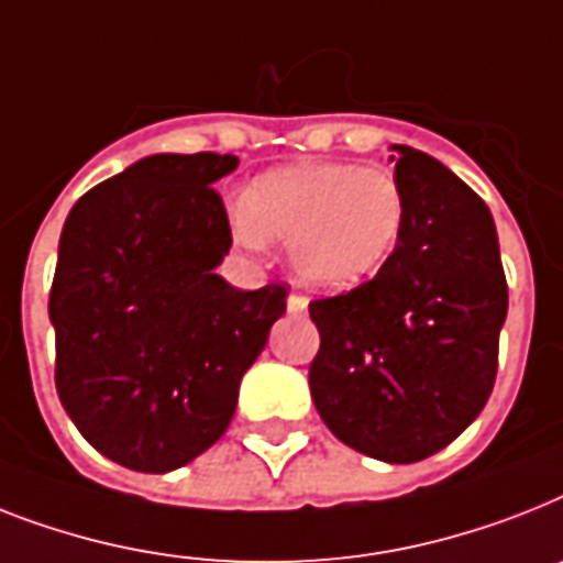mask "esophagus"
Listing matches in <instances>:
<instances>
[{
  "label": "esophagus",
  "mask_w": 563,
  "mask_h": 563,
  "mask_svg": "<svg viewBox=\"0 0 563 563\" xmlns=\"http://www.w3.org/2000/svg\"><path fill=\"white\" fill-rule=\"evenodd\" d=\"M286 309H289V314H306V309H309V300L300 295H289V300H286Z\"/></svg>",
  "instance_id": "34e87169"
}]
</instances>
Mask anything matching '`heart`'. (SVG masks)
Listing matches in <instances>:
<instances>
[{
  "instance_id": "1",
  "label": "heart",
  "mask_w": 563,
  "mask_h": 563,
  "mask_svg": "<svg viewBox=\"0 0 563 563\" xmlns=\"http://www.w3.org/2000/svg\"><path fill=\"white\" fill-rule=\"evenodd\" d=\"M408 199L382 167L297 164L260 176L231 210L245 249L286 242L289 266L309 289L346 291L373 280L399 249Z\"/></svg>"
}]
</instances>
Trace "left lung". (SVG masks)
I'll list each match as a JSON object with an SVG mask.
<instances>
[{"label": "left lung", "instance_id": "left-lung-1", "mask_svg": "<svg viewBox=\"0 0 563 563\" xmlns=\"http://www.w3.org/2000/svg\"><path fill=\"white\" fill-rule=\"evenodd\" d=\"M390 150L408 225L373 280L309 303L321 332L309 390L344 445L419 463L486 408L509 289L486 202L428 153Z\"/></svg>", "mask_w": 563, "mask_h": 563}]
</instances>
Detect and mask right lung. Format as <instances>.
<instances>
[{"label":"right lung","instance_id":"obj_1","mask_svg":"<svg viewBox=\"0 0 563 563\" xmlns=\"http://www.w3.org/2000/svg\"><path fill=\"white\" fill-rule=\"evenodd\" d=\"M231 153H155L68 210L48 318L57 393L95 451L144 474L194 463L228 431L240 382L286 312L283 286L234 289L213 190Z\"/></svg>","mask_w":563,"mask_h":563}]
</instances>
